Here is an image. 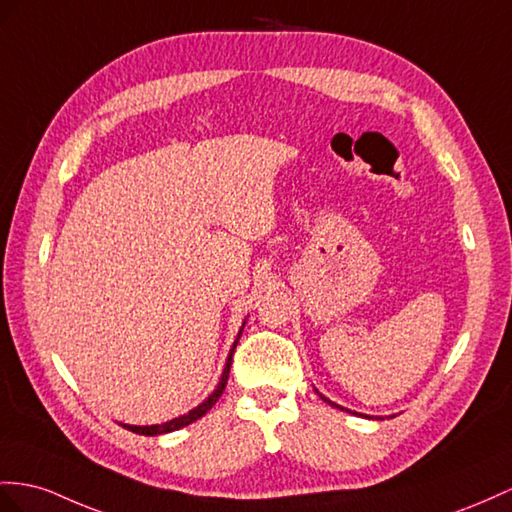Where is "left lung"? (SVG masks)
<instances>
[{"label": "left lung", "instance_id": "obj_1", "mask_svg": "<svg viewBox=\"0 0 512 512\" xmlns=\"http://www.w3.org/2000/svg\"><path fill=\"white\" fill-rule=\"evenodd\" d=\"M316 391H318V389H316ZM320 398H322V400H324V402H329V404H331V406H335V409H342V411H348V409H344V406H339V404H335V402H331V400H329V398H324V396H322V393H320ZM355 415H357V413H355Z\"/></svg>", "mask_w": 512, "mask_h": 512}]
</instances>
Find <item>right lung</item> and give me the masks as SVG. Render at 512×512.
I'll return each instance as SVG.
<instances>
[{
  "instance_id": "add662e5",
  "label": "right lung",
  "mask_w": 512,
  "mask_h": 512,
  "mask_svg": "<svg viewBox=\"0 0 512 512\" xmlns=\"http://www.w3.org/2000/svg\"><path fill=\"white\" fill-rule=\"evenodd\" d=\"M242 329H244V324H242ZM242 329H240V333H238V339H240V335H242ZM238 339H235V342H233V348H231L229 357H227L225 370H222V376H220V383H218V387H216L212 393H209V398H207L205 402H201L199 406H196V409L188 411L186 415H181V417L170 419V422H164V424H153V426H129V424H123V428L131 430V432H136V435L155 437V435H164V432L179 430V428H183V426H188V424L196 422V419H199V417H203V415H205L209 409H212V406L218 402V398L222 396V391H225V387H227L229 368H231V357H233V350H235V346H238Z\"/></svg>"
}]
</instances>
